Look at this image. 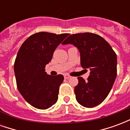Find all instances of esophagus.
<instances>
[{"label": "esophagus", "instance_id": "34e87169", "mask_svg": "<svg viewBox=\"0 0 130 130\" xmlns=\"http://www.w3.org/2000/svg\"><path fill=\"white\" fill-rule=\"evenodd\" d=\"M64 77H65V79H70L71 76H70V75H68V74H65V75H64Z\"/></svg>", "mask_w": 130, "mask_h": 130}]
</instances>
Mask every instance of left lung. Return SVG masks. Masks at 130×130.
<instances>
[{"mask_svg": "<svg viewBox=\"0 0 130 130\" xmlns=\"http://www.w3.org/2000/svg\"><path fill=\"white\" fill-rule=\"evenodd\" d=\"M68 44L79 49L82 67L90 71L87 82L78 77L74 88L76 100L87 108L98 106L109 95L116 78V54L103 37L90 32L71 35L62 43Z\"/></svg>", "mask_w": 130, "mask_h": 130, "instance_id": "1", "label": "left lung"}]
</instances>
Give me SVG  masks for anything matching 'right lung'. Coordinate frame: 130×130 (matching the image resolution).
<instances>
[{
	"instance_id": "add662e5",
	"label": "right lung",
	"mask_w": 130,
	"mask_h": 130,
	"mask_svg": "<svg viewBox=\"0 0 130 130\" xmlns=\"http://www.w3.org/2000/svg\"><path fill=\"white\" fill-rule=\"evenodd\" d=\"M68 36V33L37 32L22 44L17 53L14 65L17 88L27 102L37 109H48L58 100L64 77L48 75L45 66Z\"/></svg>"
}]
</instances>
